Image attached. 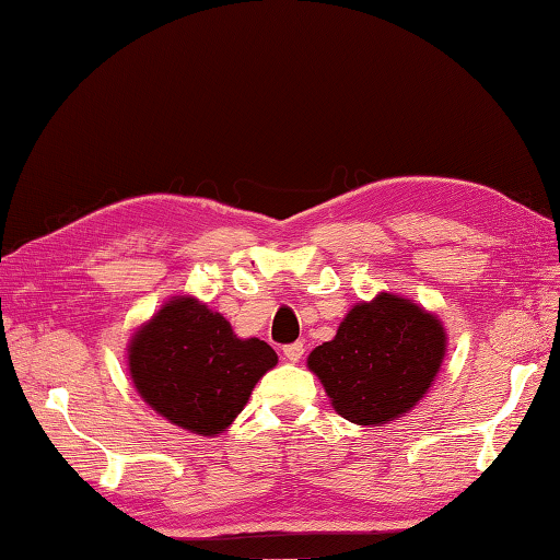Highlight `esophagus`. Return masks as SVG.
<instances>
[{"instance_id": "obj_1", "label": "esophagus", "mask_w": 560, "mask_h": 560, "mask_svg": "<svg viewBox=\"0 0 560 560\" xmlns=\"http://www.w3.org/2000/svg\"><path fill=\"white\" fill-rule=\"evenodd\" d=\"M282 353H284V358H288L290 363H298L300 358H302V353H304V343L302 341H294V343H288L282 348Z\"/></svg>"}]
</instances>
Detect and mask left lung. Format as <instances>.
Here are the masks:
<instances>
[{
    "label": "left lung",
    "instance_id": "1",
    "mask_svg": "<svg viewBox=\"0 0 560 560\" xmlns=\"http://www.w3.org/2000/svg\"><path fill=\"white\" fill-rule=\"evenodd\" d=\"M444 351L446 334L434 314L383 292L355 304L307 363L343 419L380 427L424 397Z\"/></svg>",
    "mask_w": 560,
    "mask_h": 560
}]
</instances>
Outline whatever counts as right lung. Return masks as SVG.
I'll return each mask as SVG.
<instances>
[{
	"label": "right lung",
	"instance_id": "add662e5",
	"mask_svg": "<svg viewBox=\"0 0 560 560\" xmlns=\"http://www.w3.org/2000/svg\"><path fill=\"white\" fill-rule=\"evenodd\" d=\"M278 363L260 339H238L219 312L177 298L129 346V371L158 415L192 434H221Z\"/></svg>",
	"mask_w": 560,
	"mask_h": 560
}]
</instances>
